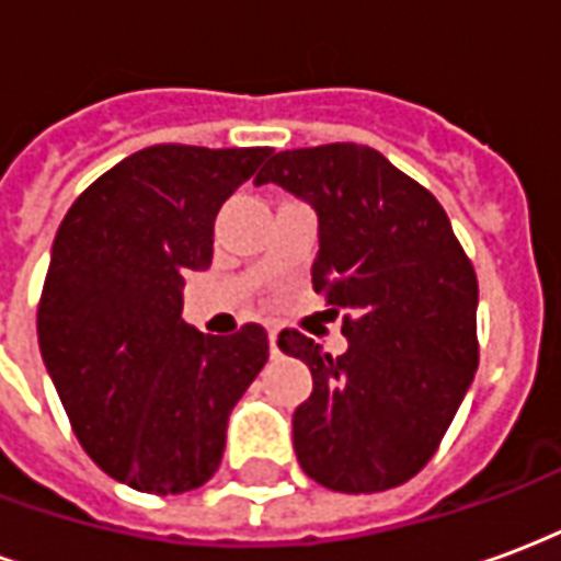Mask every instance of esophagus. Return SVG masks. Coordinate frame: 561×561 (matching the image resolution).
I'll list each match as a JSON object with an SVG mask.
<instances>
[{"mask_svg": "<svg viewBox=\"0 0 561 561\" xmlns=\"http://www.w3.org/2000/svg\"><path fill=\"white\" fill-rule=\"evenodd\" d=\"M267 340H270V354L276 357V354H279V345H276V340H279V330H270Z\"/></svg>", "mask_w": 561, "mask_h": 561, "instance_id": "esophagus-1", "label": "esophagus"}]
</instances>
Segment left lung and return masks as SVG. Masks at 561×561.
<instances>
[{
	"label": "left lung",
	"instance_id": "obj_1",
	"mask_svg": "<svg viewBox=\"0 0 561 561\" xmlns=\"http://www.w3.org/2000/svg\"><path fill=\"white\" fill-rule=\"evenodd\" d=\"M318 216L312 285L342 318L330 357L285 330L279 348L312 373L294 412L304 471L336 493H381L430 462L478 369V279L450 219L378 149H285L255 176Z\"/></svg>",
	"mask_w": 561,
	"mask_h": 561
}]
</instances>
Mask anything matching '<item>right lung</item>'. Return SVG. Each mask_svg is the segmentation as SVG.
<instances>
[{
    "label": "right lung",
    "mask_w": 561,
    "mask_h": 561,
    "mask_svg": "<svg viewBox=\"0 0 561 561\" xmlns=\"http://www.w3.org/2000/svg\"><path fill=\"white\" fill-rule=\"evenodd\" d=\"M267 147L159 144L123 159L71 204L38 304V345L92 462L140 493L213 478L237 400L267 364V333L188 328L185 273L213 261L221 204Z\"/></svg>",
    "instance_id": "right-lung-1"
}]
</instances>
